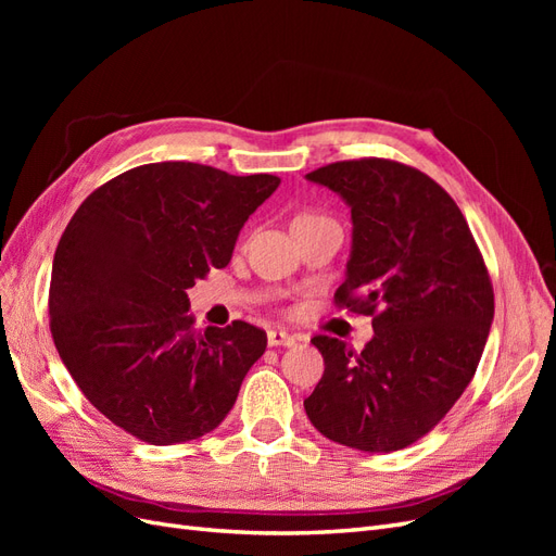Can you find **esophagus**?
<instances>
[{
  "label": "esophagus",
  "mask_w": 556,
  "mask_h": 556,
  "mask_svg": "<svg viewBox=\"0 0 556 556\" xmlns=\"http://www.w3.org/2000/svg\"><path fill=\"white\" fill-rule=\"evenodd\" d=\"M266 339H268V345L271 348H278V345H294L296 343V339L292 333H288V331H282V329H271L266 333Z\"/></svg>",
  "instance_id": "1"
}]
</instances>
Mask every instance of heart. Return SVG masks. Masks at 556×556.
<instances>
[{
  "label": "heart",
  "mask_w": 556,
  "mask_h": 556,
  "mask_svg": "<svg viewBox=\"0 0 556 556\" xmlns=\"http://www.w3.org/2000/svg\"><path fill=\"white\" fill-rule=\"evenodd\" d=\"M296 217H315V213H301V215H296Z\"/></svg>",
  "instance_id": "heart-1"
}]
</instances>
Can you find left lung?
<instances>
[{
  "instance_id": "obj_1",
  "label": "left lung",
  "mask_w": 556,
  "mask_h": 556,
  "mask_svg": "<svg viewBox=\"0 0 556 556\" xmlns=\"http://www.w3.org/2000/svg\"><path fill=\"white\" fill-rule=\"evenodd\" d=\"M306 178L341 194L352 213L336 306L374 317L362 352L313 336L325 374L306 415L333 443L403 450L441 422L476 376L494 319L482 252L454 199L408 164L345 160Z\"/></svg>"
}]
</instances>
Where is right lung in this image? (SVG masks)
Masks as SVG:
<instances>
[{
  "mask_svg": "<svg viewBox=\"0 0 556 556\" xmlns=\"http://www.w3.org/2000/svg\"><path fill=\"white\" fill-rule=\"evenodd\" d=\"M278 176L155 162L111 178L55 250L48 313L80 392L150 445L194 441L231 410L266 331L233 319L194 329L188 290L229 264L239 231Z\"/></svg>",
  "mask_w": 556,
  "mask_h": 556,
  "instance_id": "add662e5",
  "label": "right lung"
}]
</instances>
